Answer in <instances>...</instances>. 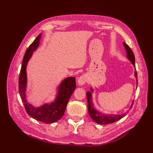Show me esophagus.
<instances>
[{"mask_svg":"<svg viewBox=\"0 0 153 153\" xmlns=\"http://www.w3.org/2000/svg\"><path fill=\"white\" fill-rule=\"evenodd\" d=\"M87 82V76L85 74H83L78 79H77V83L79 85H83L84 84H85Z\"/></svg>","mask_w":153,"mask_h":153,"instance_id":"34e87169","label":"esophagus"}]
</instances>
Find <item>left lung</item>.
<instances>
[{"label": "left lung", "mask_w": 153, "mask_h": 153, "mask_svg": "<svg viewBox=\"0 0 153 153\" xmlns=\"http://www.w3.org/2000/svg\"><path fill=\"white\" fill-rule=\"evenodd\" d=\"M123 47H125V49L126 51L127 57H128V60L131 62V64L134 65L135 68V74L134 76L137 81V74L135 70V56L134 54L133 53L132 50L127 45L125 42L123 43ZM91 91H87L86 93L87 95V105H88V112L89 114L91 116V118L93 119L94 122L99 123V124L102 125H106L109 124V123H112L115 122L118 120L122 118L123 117H124L126 114V112L122 114H103L100 112L99 110L95 109L94 107L93 103L92 102V93H93V89L92 87H91ZM133 103L134 101L132 102L131 108L132 107Z\"/></svg>", "instance_id": "8db88e82"}]
</instances>
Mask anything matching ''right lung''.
<instances>
[{
    "label": "right lung",
    "instance_id": "right-lung-1",
    "mask_svg": "<svg viewBox=\"0 0 153 153\" xmlns=\"http://www.w3.org/2000/svg\"><path fill=\"white\" fill-rule=\"evenodd\" d=\"M42 34L40 33L25 51L22 60L19 77V93L25 110L29 116L33 119L45 123H52L58 121L63 116L68 100L76 88V77H68L60 83L57 88V93L53 102L45 103L41 106L35 107L29 103L26 98L27 72L28 61L33 52L38 48Z\"/></svg>",
    "mask_w": 153,
    "mask_h": 153
}]
</instances>
